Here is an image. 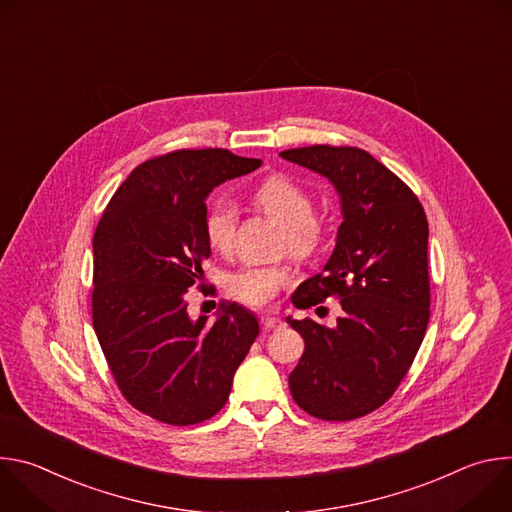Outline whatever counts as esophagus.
I'll use <instances>...</instances> for the list:
<instances>
[{"label": "esophagus", "mask_w": 512, "mask_h": 512, "mask_svg": "<svg viewBox=\"0 0 512 512\" xmlns=\"http://www.w3.org/2000/svg\"><path fill=\"white\" fill-rule=\"evenodd\" d=\"M261 328L265 332H271V330H277V328H283V320L277 318V316H263L261 318Z\"/></svg>", "instance_id": "esophagus-1"}]
</instances>
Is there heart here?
Listing matches in <instances>:
<instances>
[{"label":"heart","instance_id":"b5f03b06","mask_svg":"<svg viewBox=\"0 0 512 512\" xmlns=\"http://www.w3.org/2000/svg\"><path fill=\"white\" fill-rule=\"evenodd\" d=\"M255 202L283 229L287 253L294 259H308L320 245L322 227L316 223L312 196L281 174L267 176L255 190ZM237 208L229 200H214L204 216V235L214 251L227 253L235 241ZM289 271L279 265L245 267L231 275V294L253 308L267 306L289 283Z\"/></svg>","mask_w":512,"mask_h":512}]
</instances>
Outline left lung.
I'll return each instance as SVG.
<instances>
[{
	"mask_svg": "<svg viewBox=\"0 0 512 512\" xmlns=\"http://www.w3.org/2000/svg\"><path fill=\"white\" fill-rule=\"evenodd\" d=\"M281 158L326 176L344 214L324 271L291 298L300 310L336 298L342 314L334 328L287 320L306 342L289 391L312 417L358 419L393 397L423 342L431 302L427 216L415 192L360 148L322 143Z\"/></svg>",
	"mask_w": 512,
	"mask_h": 512,
	"instance_id": "obj_1",
	"label": "left lung"
}]
</instances>
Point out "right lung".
Wrapping results in <instances>:
<instances>
[{"label": "right lung", "mask_w": 512, "mask_h": 512, "mask_svg": "<svg viewBox=\"0 0 512 512\" xmlns=\"http://www.w3.org/2000/svg\"><path fill=\"white\" fill-rule=\"evenodd\" d=\"M259 166L223 148L150 158L97 225L93 328L125 401L162 423L194 425L221 411L259 334L257 318L235 302H221L210 324L186 312V291L210 257L204 200Z\"/></svg>", "instance_id": "1"}]
</instances>
